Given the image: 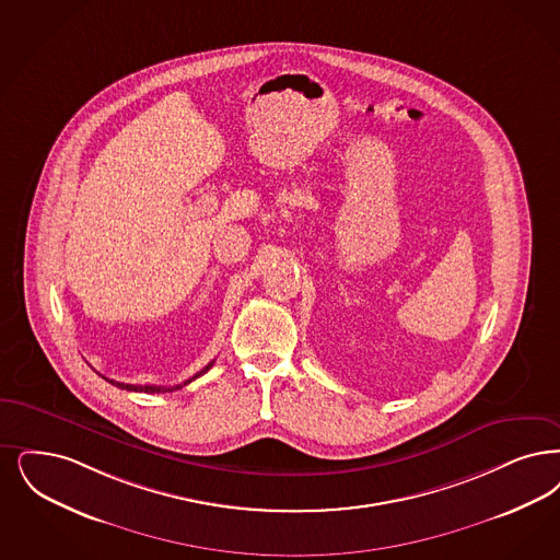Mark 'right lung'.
I'll return each mask as SVG.
<instances>
[{
    "instance_id": "obj_1",
    "label": "right lung",
    "mask_w": 560,
    "mask_h": 560,
    "mask_svg": "<svg viewBox=\"0 0 560 560\" xmlns=\"http://www.w3.org/2000/svg\"><path fill=\"white\" fill-rule=\"evenodd\" d=\"M214 364V360L208 364V366H203L198 375H194L191 380L183 381L179 385H173V387H164V385H131V383H120V381L108 380V377H104L106 381H110L113 385L116 387H120V389H127V392H145V394H162V392H175V389H180L183 385H187V383H191L194 380H198L200 375H203L210 366Z\"/></svg>"
}]
</instances>
